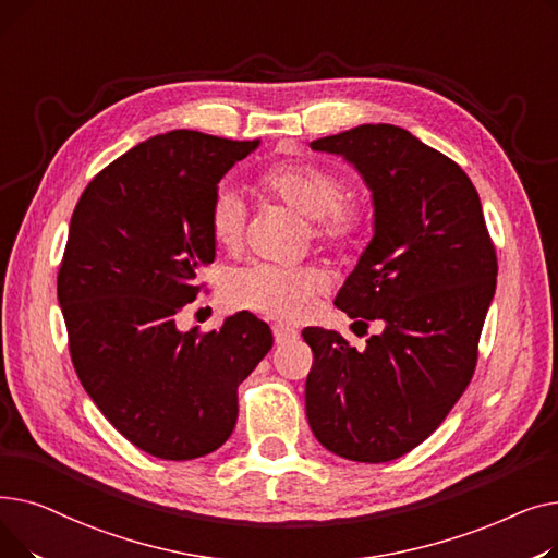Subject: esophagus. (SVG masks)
<instances>
[{
  "mask_svg": "<svg viewBox=\"0 0 558 558\" xmlns=\"http://www.w3.org/2000/svg\"><path fill=\"white\" fill-rule=\"evenodd\" d=\"M274 339H276V343H287V341L299 339V332H296L294 328H291V326L276 324V326H274Z\"/></svg>",
  "mask_w": 558,
  "mask_h": 558,
  "instance_id": "esophagus-1",
  "label": "esophagus"
}]
</instances>
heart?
<instances>
[{"mask_svg": "<svg viewBox=\"0 0 558 558\" xmlns=\"http://www.w3.org/2000/svg\"><path fill=\"white\" fill-rule=\"evenodd\" d=\"M257 187L310 217L312 238L330 248L353 244L371 219L368 203L357 194L343 192L341 175L316 162L271 165L257 175ZM208 226L219 248L238 251L246 230V208L240 196L219 190L210 203ZM221 291L232 307L296 320L310 314L316 299L326 291V276L314 267L253 262L230 271Z\"/></svg>", "mask_w": 558, "mask_h": 558, "instance_id": "1", "label": "heart"}]
</instances>
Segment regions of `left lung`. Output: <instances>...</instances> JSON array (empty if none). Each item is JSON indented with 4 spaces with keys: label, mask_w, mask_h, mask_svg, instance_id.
<instances>
[{
    "label": "left lung",
    "mask_w": 558,
    "mask_h": 558,
    "mask_svg": "<svg viewBox=\"0 0 558 558\" xmlns=\"http://www.w3.org/2000/svg\"><path fill=\"white\" fill-rule=\"evenodd\" d=\"M310 146L353 162L373 192L375 234L335 305L385 330L364 350L303 330L305 412L330 452L385 463L421 446L471 385L497 255L471 179L409 131L362 124Z\"/></svg>",
    "instance_id": "left-lung-1"
}]
</instances>
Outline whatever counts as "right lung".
Returning a JSON list of instances; mask_svg holds the SVG:
<instances>
[{"label":"right lung","instance_id":"add662e5","mask_svg":"<svg viewBox=\"0 0 558 558\" xmlns=\"http://www.w3.org/2000/svg\"><path fill=\"white\" fill-rule=\"evenodd\" d=\"M257 144L156 135L104 167L70 221L58 303L74 371L110 425L158 459L221 448L238 423V387L274 345L251 312L210 332L175 328L215 262L217 183Z\"/></svg>","mask_w":558,"mask_h":558}]
</instances>
